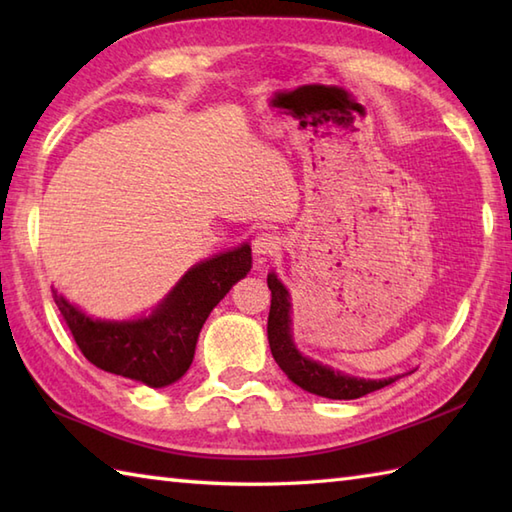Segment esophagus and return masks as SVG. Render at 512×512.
Here are the masks:
<instances>
[{"label":"esophagus","mask_w":512,"mask_h":512,"mask_svg":"<svg viewBox=\"0 0 512 512\" xmlns=\"http://www.w3.org/2000/svg\"><path fill=\"white\" fill-rule=\"evenodd\" d=\"M279 248H281V237L277 233H270V231L259 233L253 242V250L262 257L277 255Z\"/></svg>","instance_id":"1"}]
</instances>
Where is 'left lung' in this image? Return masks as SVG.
<instances>
[{
	"label": "left lung",
	"mask_w": 512,
	"mask_h": 512,
	"mask_svg": "<svg viewBox=\"0 0 512 512\" xmlns=\"http://www.w3.org/2000/svg\"><path fill=\"white\" fill-rule=\"evenodd\" d=\"M270 288V314H268V343L277 365L284 369L286 376L301 389L332 400H354L372 391L394 383L396 378L387 380H365L345 376L334 369L310 361L301 356L290 336V301L288 290L281 286L275 275H268Z\"/></svg>",
	"instance_id": "obj_1"
}]
</instances>
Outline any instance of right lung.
Here are the masks:
<instances>
[{"label":"right lung","mask_w":512,"mask_h":512,"mask_svg":"<svg viewBox=\"0 0 512 512\" xmlns=\"http://www.w3.org/2000/svg\"><path fill=\"white\" fill-rule=\"evenodd\" d=\"M250 259V246L244 244L193 266L171 295L138 321H94L57 292L54 303L92 365L149 387H165L191 367L204 321L226 292L250 273Z\"/></svg>","instance_id":"obj_1"}]
</instances>
